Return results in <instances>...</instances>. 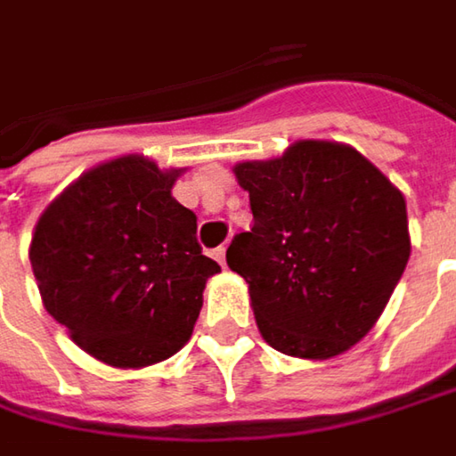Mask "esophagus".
<instances>
[{
	"instance_id": "1",
	"label": "esophagus",
	"mask_w": 456,
	"mask_h": 456,
	"mask_svg": "<svg viewBox=\"0 0 456 456\" xmlns=\"http://www.w3.org/2000/svg\"><path fill=\"white\" fill-rule=\"evenodd\" d=\"M212 256H215V259H217V262L225 267V246H217V248L212 251Z\"/></svg>"
}]
</instances>
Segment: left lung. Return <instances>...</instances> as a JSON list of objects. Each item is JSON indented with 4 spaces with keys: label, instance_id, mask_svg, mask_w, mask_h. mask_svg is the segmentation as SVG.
<instances>
[{
    "label": "left lung",
    "instance_id": "obj_1",
    "mask_svg": "<svg viewBox=\"0 0 456 456\" xmlns=\"http://www.w3.org/2000/svg\"><path fill=\"white\" fill-rule=\"evenodd\" d=\"M233 171L254 225L225 259L248 282L262 338L296 358H332L355 345L405 273V197L338 142L304 140Z\"/></svg>",
    "mask_w": 456,
    "mask_h": 456
}]
</instances>
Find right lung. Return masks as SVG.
I'll list each match as a JSON object with an SVG mask.
<instances>
[{"label": "right lung", "mask_w": 456, "mask_h": 456, "mask_svg": "<svg viewBox=\"0 0 456 456\" xmlns=\"http://www.w3.org/2000/svg\"><path fill=\"white\" fill-rule=\"evenodd\" d=\"M179 171L140 155L75 181L41 215L30 265L44 306L98 361L137 369L189 340L208 277L197 215L171 197Z\"/></svg>", "instance_id": "add662e5"}]
</instances>
